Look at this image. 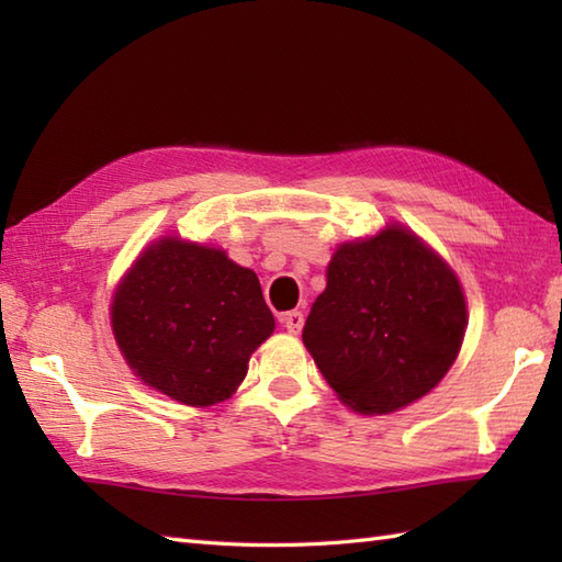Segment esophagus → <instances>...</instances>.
Instances as JSON below:
<instances>
[{
  "instance_id": "esophagus-1",
  "label": "esophagus",
  "mask_w": 562,
  "mask_h": 562,
  "mask_svg": "<svg viewBox=\"0 0 562 562\" xmlns=\"http://www.w3.org/2000/svg\"><path fill=\"white\" fill-rule=\"evenodd\" d=\"M280 324L296 336V333H300L302 326H304V314L296 312V308H294V312H288V314L280 316Z\"/></svg>"
}]
</instances>
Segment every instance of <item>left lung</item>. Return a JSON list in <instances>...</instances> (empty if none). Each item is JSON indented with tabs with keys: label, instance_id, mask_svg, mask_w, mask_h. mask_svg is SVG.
<instances>
[{
	"label": "left lung",
	"instance_id": "8db88e82",
	"mask_svg": "<svg viewBox=\"0 0 562 562\" xmlns=\"http://www.w3.org/2000/svg\"><path fill=\"white\" fill-rule=\"evenodd\" d=\"M463 333L457 274L415 234L389 226L336 250L302 340L342 403L381 415L435 389Z\"/></svg>",
	"mask_w": 562,
	"mask_h": 562
}]
</instances>
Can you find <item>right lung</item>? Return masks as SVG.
I'll return each instance as SVG.
<instances>
[{
    "label": "right lung",
    "instance_id": "1",
    "mask_svg": "<svg viewBox=\"0 0 562 562\" xmlns=\"http://www.w3.org/2000/svg\"><path fill=\"white\" fill-rule=\"evenodd\" d=\"M111 321L133 372L186 405L229 398L250 352L274 328L254 270L178 238L137 258L113 296Z\"/></svg>",
    "mask_w": 562,
    "mask_h": 562
}]
</instances>
